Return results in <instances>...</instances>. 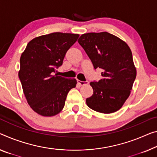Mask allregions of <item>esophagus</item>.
<instances>
[{
    "label": "esophagus",
    "instance_id": "obj_1",
    "mask_svg": "<svg viewBox=\"0 0 157 157\" xmlns=\"http://www.w3.org/2000/svg\"><path fill=\"white\" fill-rule=\"evenodd\" d=\"M78 82V83L79 84L80 86H85V85H88V81H81L80 80H78L77 81Z\"/></svg>",
    "mask_w": 157,
    "mask_h": 157
}]
</instances>
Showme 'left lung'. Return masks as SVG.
Listing matches in <instances>:
<instances>
[{"instance_id":"obj_1","label":"left lung","mask_w":157,"mask_h":157,"mask_svg":"<svg viewBox=\"0 0 157 157\" xmlns=\"http://www.w3.org/2000/svg\"><path fill=\"white\" fill-rule=\"evenodd\" d=\"M78 42L95 69H102V78L90 82L93 94L86 99L87 105L103 114L117 112L129 97L136 78L131 49L126 42L106 31L84 33Z\"/></svg>"}]
</instances>
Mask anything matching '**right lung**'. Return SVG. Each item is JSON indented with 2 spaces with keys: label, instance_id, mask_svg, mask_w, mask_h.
Masks as SVG:
<instances>
[{
  "label": "right lung",
  "instance_id": "add662e5",
  "mask_svg": "<svg viewBox=\"0 0 157 157\" xmlns=\"http://www.w3.org/2000/svg\"><path fill=\"white\" fill-rule=\"evenodd\" d=\"M78 34L55 32L33 38L20 57L19 78L27 102L35 112L52 117L64 108L67 94L75 88V78L57 76L66 52Z\"/></svg>",
  "mask_w": 157,
  "mask_h": 157
}]
</instances>
